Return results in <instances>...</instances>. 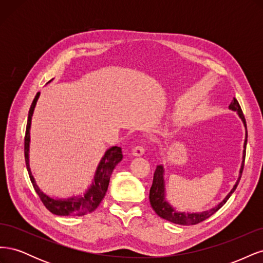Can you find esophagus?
Segmentation results:
<instances>
[{"label":"esophagus","mask_w":263,"mask_h":263,"mask_svg":"<svg viewBox=\"0 0 263 263\" xmlns=\"http://www.w3.org/2000/svg\"><path fill=\"white\" fill-rule=\"evenodd\" d=\"M132 154L135 157H140L145 154V147L144 146H137L132 150Z\"/></svg>","instance_id":"34e87169"}]
</instances>
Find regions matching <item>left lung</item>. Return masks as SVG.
<instances>
[{
    "mask_svg": "<svg viewBox=\"0 0 263 263\" xmlns=\"http://www.w3.org/2000/svg\"><path fill=\"white\" fill-rule=\"evenodd\" d=\"M229 108L236 110L241 118V121L243 122V125L246 127V139H245V144H243V154H242V163H241V168L239 171V178H238L236 184L232 189V191L228 193V195L220 202L217 206H215L214 209H211L210 211H205L202 213H185V212H178L176 209H173L172 206L166 202L165 200V189H164V179H163V166L162 165H158L157 169L154 174V181H153V185L150 187V192H149V201L151 204V208L154 209L156 214L158 216H160L161 218L169 220L171 222H174V224H179V225H195L205 220L206 218L211 217L213 214L216 213L222 205H224L228 198L230 197L235 190L238 185V183L240 181L242 170H243V165H245V158H246V146H247V124H246V119L242 114L241 107L239 105V103L234 98L229 105Z\"/></svg>",
    "mask_w": 263,
    "mask_h": 263,
    "instance_id": "left-lung-1",
    "label": "left lung"
}]
</instances>
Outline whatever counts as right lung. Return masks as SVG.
Instances as JSON below:
<instances>
[{
    "label": "right lung",
    "instance_id": "right-lung-1",
    "mask_svg": "<svg viewBox=\"0 0 263 263\" xmlns=\"http://www.w3.org/2000/svg\"><path fill=\"white\" fill-rule=\"evenodd\" d=\"M39 95H41V93L38 92L30 105L29 112H28V118H27V125H26L25 140H24V154H25L26 168L29 174L31 184H33L36 193L38 194L39 198H41L43 204L46 206V209L54 215H59V216H82V215L92 213L98 209V206L102 202L103 197H104L106 194L110 174H112L117 163L122 161L123 159L122 148L114 146L107 149V151L104 154V156H103L102 160L98 166L97 172H95L92 185L87 189V191L83 196H72V197L60 200V198H52L48 195H46L43 191L38 187L33 174H31V171L29 168V157H28L29 141H30L29 129H30L31 116H33L34 108L36 106Z\"/></svg>",
    "mask_w": 263,
    "mask_h": 263
}]
</instances>
